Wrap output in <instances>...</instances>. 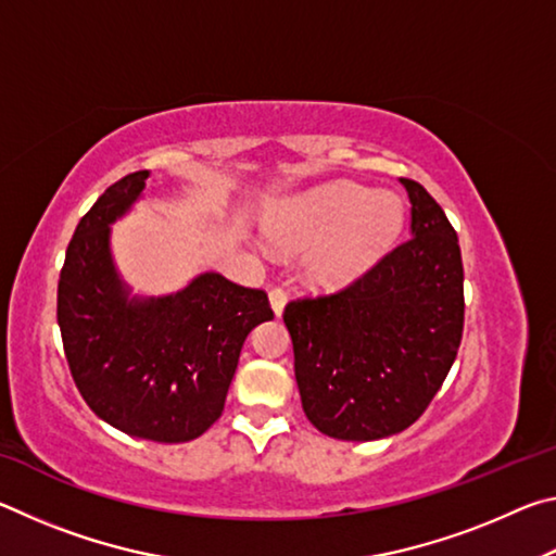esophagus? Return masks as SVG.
<instances>
[{
  "instance_id": "34e87169",
  "label": "esophagus",
  "mask_w": 556,
  "mask_h": 556,
  "mask_svg": "<svg viewBox=\"0 0 556 556\" xmlns=\"http://www.w3.org/2000/svg\"><path fill=\"white\" fill-rule=\"evenodd\" d=\"M269 306H271V312H275V316H281V312H285V306H287L285 289H271L269 291Z\"/></svg>"
}]
</instances>
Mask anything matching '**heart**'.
Segmentation results:
<instances>
[{
	"instance_id": "1",
	"label": "heart",
	"mask_w": 556,
	"mask_h": 556,
	"mask_svg": "<svg viewBox=\"0 0 556 556\" xmlns=\"http://www.w3.org/2000/svg\"><path fill=\"white\" fill-rule=\"evenodd\" d=\"M402 218L400 195L338 181L281 201L267 218V235L277 248L312 250L306 275L316 285L341 287L388 252Z\"/></svg>"
}]
</instances>
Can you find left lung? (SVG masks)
Returning a JSON list of instances; mask_svg holds the SVG:
<instances>
[{
  "mask_svg": "<svg viewBox=\"0 0 556 556\" xmlns=\"http://www.w3.org/2000/svg\"><path fill=\"white\" fill-rule=\"evenodd\" d=\"M409 240L331 296L285 308L301 407L326 437L375 441L429 407L464 333V265L456 230L425 186L400 178Z\"/></svg>",
  "mask_w": 556,
  "mask_h": 556,
  "instance_id": "8db88e82",
  "label": "left lung"
}]
</instances>
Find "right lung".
<instances>
[{
	"label": "right lung",
	"instance_id": "1",
	"mask_svg": "<svg viewBox=\"0 0 556 556\" xmlns=\"http://www.w3.org/2000/svg\"><path fill=\"white\" fill-rule=\"evenodd\" d=\"M149 172L112 184L83 215L59 279L65 361L88 407L129 437L181 444L223 414L252 328L275 318L262 289L203 271L174 294H135L112 257V225Z\"/></svg>",
	"mask_w": 556,
	"mask_h": 556
}]
</instances>
